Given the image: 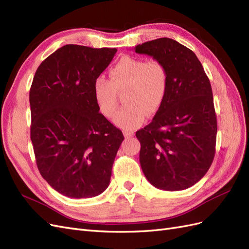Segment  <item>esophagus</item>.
<instances>
[{
	"label": "esophagus",
	"mask_w": 249,
	"mask_h": 249,
	"mask_svg": "<svg viewBox=\"0 0 249 249\" xmlns=\"http://www.w3.org/2000/svg\"><path fill=\"white\" fill-rule=\"evenodd\" d=\"M124 136L125 138H131V137L134 136V134H133L132 132H126V131H124Z\"/></svg>",
	"instance_id": "esophagus-1"
}]
</instances>
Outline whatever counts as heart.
Returning a JSON list of instances; mask_svg holds the SVG:
<instances>
[{
    "label": "heart",
    "instance_id": "1",
    "mask_svg": "<svg viewBox=\"0 0 249 249\" xmlns=\"http://www.w3.org/2000/svg\"><path fill=\"white\" fill-rule=\"evenodd\" d=\"M111 81L99 76L93 83V94L104 116L111 118L117 110V92L125 89L124 106L119 110L114 123L125 131L136 129L146 115L158 112L166 96L169 84L167 66L160 60H147L124 56L110 70Z\"/></svg>",
    "mask_w": 249,
    "mask_h": 249
}]
</instances>
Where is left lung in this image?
Returning a JSON list of instances; mask_svg holds the SVG:
<instances>
[{"label":"left lung","mask_w":249,"mask_h":249,"mask_svg":"<svg viewBox=\"0 0 249 249\" xmlns=\"http://www.w3.org/2000/svg\"><path fill=\"white\" fill-rule=\"evenodd\" d=\"M135 52L160 60L169 71L162 106L136 133L142 171L158 189H187L203 178L215 156L217 119L210 80L196 55L173 39L150 40Z\"/></svg>","instance_id":"left-lung-1"}]
</instances>
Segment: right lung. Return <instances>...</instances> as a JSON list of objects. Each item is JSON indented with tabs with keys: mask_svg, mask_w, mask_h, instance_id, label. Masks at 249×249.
<instances>
[{
	"mask_svg": "<svg viewBox=\"0 0 249 249\" xmlns=\"http://www.w3.org/2000/svg\"><path fill=\"white\" fill-rule=\"evenodd\" d=\"M116 52L66 44L35 72L29 99L36 164L64 196L94 197L110 184L124 135L100 113L93 83Z\"/></svg>",
	"mask_w": 249,
	"mask_h": 249,
	"instance_id": "1",
	"label": "right lung"
}]
</instances>
